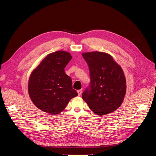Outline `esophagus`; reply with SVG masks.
Wrapping results in <instances>:
<instances>
[{
    "label": "esophagus",
    "mask_w": 156,
    "mask_h": 156,
    "mask_svg": "<svg viewBox=\"0 0 156 156\" xmlns=\"http://www.w3.org/2000/svg\"><path fill=\"white\" fill-rule=\"evenodd\" d=\"M77 93L78 94V96H81V93H82V90H78L77 91Z\"/></svg>",
    "instance_id": "esophagus-1"
}]
</instances>
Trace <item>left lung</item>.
<instances>
[{"mask_svg": "<svg viewBox=\"0 0 156 156\" xmlns=\"http://www.w3.org/2000/svg\"><path fill=\"white\" fill-rule=\"evenodd\" d=\"M90 68L91 90L82 94L90 108L98 115L112 113L122 104L126 84L123 71L109 54L93 51L82 53Z\"/></svg>", "mask_w": 156, "mask_h": 156, "instance_id": "obj_1", "label": "left lung"}]
</instances>
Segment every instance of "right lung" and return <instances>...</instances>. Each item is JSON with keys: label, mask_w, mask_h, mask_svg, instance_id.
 Instances as JSON below:
<instances>
[{"label": "right lung", "mask_w": 156, "mask_h": 156, "mask_svg": "<svg viewBox=\"0 0 156 156\" xmlns=\"http://www.w3.org/2000/svg\"><path fill=\"white\" fill-rule=\"evenodd\" d=\"M72 58L69 52L64 51L51 53L31 72L28 86L29 96L35 106L43 112L58 114L78 96L72 87L71 78L64 70Z\"/></svg>", "instance_id": "1"}]
</instances>
